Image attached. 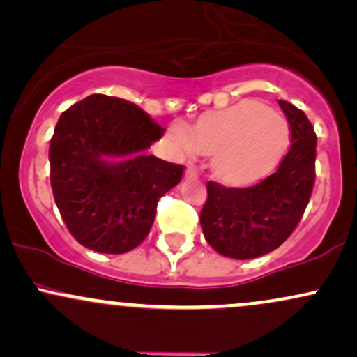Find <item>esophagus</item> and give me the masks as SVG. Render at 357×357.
Segmentation results:
<instances>
[{
	"label": "esophagus",
	"mask_w": 357,
	"mask_h": 357,
	"mask_svg": "<svg viewBox=\"0 0 357 357\" xmlns=\"http://www.w3.org/2000/svg\"><path fill=\"white\" fill-rule=\"evenodd\" d=\"M184 176H186V178H196V176H198V171H196L195 166H188L186 171H184Z\"/></svg>",
	"instance_id": "1"
}]
</instances>
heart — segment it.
<instances>
[{
  "mask_svg": "<svg viewBox=\"0 0 357 357\" xmlns=\"http://www.w3.org/2000/svg\"><path fill=\"white\" fill-rule=\"evenodd\" d=\"M167 137L184 154H213V174L231 186L255 183L282 161L290 142L285 117L257 100L203 114L190 129L173 122Z\"/></svg>",
  "mask_w": 357,
  "mask_h": 357,
  "instance_id": "b5f03b06",
  "label": "heart"
}]
</instances>
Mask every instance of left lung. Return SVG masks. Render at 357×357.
<instances>
[{"label": "left lung", "mask_w": 357, "mask_h": 357, "mask_svg": "<svg viewBox=\"0 0 357 357\" xmlns=\"http://www.w3.org/2000/svg\"><path fill=\"white\" fill-rule=\"evenodd\" d=\"M278 105L290 124L292 146L275 173L250 188L206 184L199 221L220 255L248 260L273 252L296 230L310 199L317 136L301 109L285 100Z\"/></svg>", "instance_id": "obj_1"}]
</instances>
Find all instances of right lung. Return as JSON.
<instances>
[{
    "label": "right lung",
    "mask_w": 357,
    "mask_h": 357,
    "mask_svg": "<svg viewBox=\"0 0 357 357\" xmlns=\"http://www.w3.org/2000/svg\"><path fill=\"white\" fill-rule=\"evenodd\" d=\"M166 129L119 97H85L61 114L50 141L53 198L68 231L99 253L130 252L155 218L158 199L184 166L146 154Z\"/></svg>",
    "instance_id": "right-lung-1"
}]
</instances>
